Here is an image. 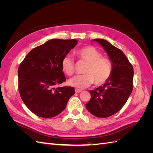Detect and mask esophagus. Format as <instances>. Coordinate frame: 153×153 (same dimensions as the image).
Masks as SVG:
<instances>
[{
  "mask_svg": "<svg viewBox=\"0 0 153 153\" xmlns=\"http://www.w3.org/2000/svg\"><path fill=\"white\" fill-rule=\"evenodd\" d=\"M82 91L79 89H75V92L76 93H79V92H81Z\"/></svg>",
  "mask_w": 153,
  "mask_h": 153,
  "instance_id": "esophagus-1",
  "label": "esophagus"
}]
</instances>
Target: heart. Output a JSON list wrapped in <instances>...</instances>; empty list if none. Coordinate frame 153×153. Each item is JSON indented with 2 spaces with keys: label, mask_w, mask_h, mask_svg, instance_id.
<instances>
[{
  "label": "heart",
  "mask_w": 153,
  "mask_h": 153,
  "mask_svg": "<svg viewBox=\"0 0 153 153\" xmlns=\"http://www.w3.org/2000/svg\"><path fill=\"white\" fill-rule=\"evenodd\" d=\"M76 55L80 61L87 63L84 68L85 74L76 75L69 80V84L80 89L94 84L102 85L108 81L112 73V63L111 60L102 56V53L92 46L82 48L76 52ZM63 71L69 76L75 72V61L70 55H66L62 59Z\"/></svg>",
  "instance_id": "b5f03b06"
}]
</instances>
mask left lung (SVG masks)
<instances>
[{
    "instance_id": "obj_1",
    "label": "left lung",
    "mask_w": 153,
    "mask_h": 153,
    "mask_svg": "<svg viewBox=\"0 0 153 153\" xmlns=\"http://www.w3.org/2000/svg\"><path fill=\"white\" fill-rule=\"evenodd\" d=\"M108 54L112 63V73L108 81L89 91L91 98L85 106L94 116L105 118L118 112L133 91V68L122 51L102 39H95Z\"/></svg>"
}]
</instances>
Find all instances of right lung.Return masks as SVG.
Instances as JSON below:
<instances>
[{"mask_svg":"<svg viewBox=\"0 0 153 153\" xmlns=\"http://www.w3.org/2000/svg\"><path fill=\"white\" fill-rule=\"evenodd\" d=\"M78 43L52 39L32 49L18 69V91L24 103L39 117L51 118L65 109L73 87H55L66 81L62 61Z\"/></svg>","mask_w":153,"mask_h":153,"instance_id":"1","label":"right lung"}]
</instances>
